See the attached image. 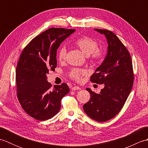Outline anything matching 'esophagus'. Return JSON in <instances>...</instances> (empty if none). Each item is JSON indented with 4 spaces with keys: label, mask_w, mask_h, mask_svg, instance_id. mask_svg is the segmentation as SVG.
<instances>
[{
    "label": "esophagus",
    "mask_w": 148,
    "mask_h": 148,
    "mask_svg": "<svg viewBox=\"0 0 148 148\" xmlns=\"http://www.w3.org/2000/svg\"><path fill=\"white\" fill-rule=\"evenodd\" d=\"M71 90L72 91H74V90H81V88L79 86H73L71 88Z\"/></svg>",
    "instance_id": "1"
}]
</instances>
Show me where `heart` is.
Returning <instances> with one entry per match:
<instances>
[{"label": "heart", "instance_id": "obj_1", "mask_svg": "<svg viewBox=\"0 0 148 148\" xmlns=\"http://www.w3.org/2000/svg\"><path fill=\"white\" fill-rule=\"evenodd\" d=\"M76 45L86 56H91L93 60H99L103 55V50L97 48L98 44L95 39L88 36H83L77 39L75 42ZM67 49L65 46L59 48L57 57L59 61H64L65 58ZM85 74V71L81 69H73L69 72L71 78L76 81L81 79V76Z\"/></svg>", "mask_w": 148, "mask_h": 148}]
</instances>
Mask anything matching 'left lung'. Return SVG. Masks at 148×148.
<instances>
[{
    "label": "left lung",
    "instance_id": "obj_1",
    "mask_svg": "<svg viewBox=\"0 0 148 148\" xmlns=\"http://www.w3.org/2000/svg\"><path fill=\"white\" fill-rule=\"evenodd\" d=\"M95 30L105 36L108 47L104 60L90 81L103 84L104 88L99 94L86 88L91 97L83 109L92 119L103 122L114 118L123 108L132 88L134 72L130 53L118 37L111 31Z\"/></svg>",
    "mask_w": 148,
    "mask_h": 148
}]
</instances>
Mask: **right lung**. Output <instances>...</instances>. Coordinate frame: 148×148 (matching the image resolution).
Returning a JSON list of instances; mask_svg holds the SVG:
<instances>
[{
  "label": "right lung",
  "mask_w": 148,
  "mask_h": 148,
  "mask_svg": "<svg viewBox=\"0 0 148 148\" xmlns=\"http://www.w3.org/2000/svg\"><path fill=\"white\" fill-rule=\"evenodd\" d=\"M75 30L51 28L34 37L21 53L16 70L17 97L24 111L37 120L57 114L62 99L69 92L66 83L51 88L46 75L56 67L60 44Z\"/></svg>",
  "instance_id": "obj_1"
}]
</instances>
